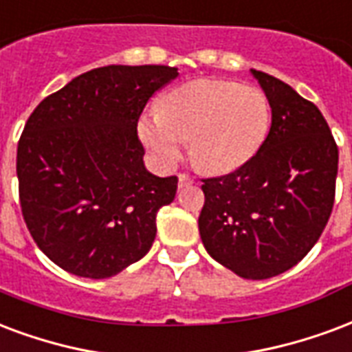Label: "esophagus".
<instances>
[{
  "label": "esophagus",
  "instance_id": "1",
  "mask_svg": "<svg viewBox=\"0 0 352 352\" xmlns=\"http://www.w3.org/2000/svg\"><path fill=\"white\" fill-rule=\"evenodd\" d=\"M194 183V179L190 175H186V173H181L179 175V188H183V186H188V184Z\"/></svg>",
  "mask_w": 352,
  "mask_h": 352
}]
</instances>
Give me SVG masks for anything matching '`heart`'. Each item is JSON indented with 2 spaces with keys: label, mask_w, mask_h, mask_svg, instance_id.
<instances>
[{
  "label": "heart",
  "mask_w": 352,
  "mask_h": 352,
  "mask_svg": "<svg viewBox=\"0 0 352 352\" xmlns=\"http://www.w3.org/2000/svg\"><path fill=\"white\" fill-rule=\"evenodd\" d=\"M270 119V102L261 89L226 80H196L169 91L160 111H145L138 134L164 168L179 162L188 140L190 158L197 168L229 173L261 151Z\"/></svg>",
  "instance_id": "1"
}]
</instances>
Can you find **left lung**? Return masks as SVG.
I'll list each match as a JSON object with an SVG mask.
<instances>
[{
    "mask_svg": "<svg viewBox=\"0 0 352 352\" xmlns=\"http://www.w3.org/2000/svg\"><path fill=\"white\" fill-rule=\"evenodd\" d=\"M272 111L267 142L233 173L203 179L199 235L212 259L246 280L295 267L332 212L338 147L324 117L291 85L250 70Z\"/></svg>",
    "mask_w": 352,
    "mask_h": 352,
    "instance_id": "obj_1",
    "label": "left lung"
}]
</instances>
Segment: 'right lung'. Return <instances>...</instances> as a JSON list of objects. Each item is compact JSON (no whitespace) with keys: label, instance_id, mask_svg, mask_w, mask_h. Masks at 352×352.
<instances>
[{"label":"right lung","instance_id":"1","mask_svg":"<svg viewBox=\"0 0 352 352\" xmlns=\"http://www.w3.org/2000/svg\"><path fill=\"white\" fill-rule=\"evenodd\" d=\"M179 76L164 65L83 72L31 113L18 142L20 205L33 241L57 267L102 280L140 261L177 177L143 164L138 119L155 91Z\"/></svg>","mask_w":352,"mask_h":352}]
</instances>
